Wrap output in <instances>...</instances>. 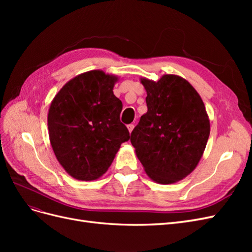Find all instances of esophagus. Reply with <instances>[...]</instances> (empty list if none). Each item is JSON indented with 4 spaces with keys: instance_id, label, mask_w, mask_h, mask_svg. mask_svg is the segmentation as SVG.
Wrapping results in <instances>:
<instances>
[{
    "instance_id": "obj_1",
    "label": "esophagus",
    "mask_w": 252,
    "mask_h": 252,
    "mask_svg": "<svg viewBox=\"0 0 252 252\" xmlns=\"http://www.w3.org/2000/svg\"><path fill=\"white\" fill-rule=\"evenodd\" d=\"M127 128H128V130H129V132H131V131L133 130V128H134V126H133L132 124H129V125L127 126Z\"/></svg>"
}]
</instances>
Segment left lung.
<instances>
[{"label": "left lung", "mask_w": 252, "mask_h": 252, "mask_svg": "<svg viewBox=\"0 0 252 252\" xmlns=\"http://www.w3.org/2000/svg\"><path fill=\"white\" fill-rule=\"evenodd\" d=\"M147 93V112L130 142L145 172L158 184H173L191 173L210 134L204 102L193 86L177 74L140 79Z\"/></svg>", "instance_id": "obj_1"}]
</instances>
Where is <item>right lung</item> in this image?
<instances>
[{
	"mask_svg": "<svg viewBox=\"0 0 252 252\" xmlns=\"http://www.w3.org/2000/svg\"><path fill=\"white\" fill-rule=\"evenodd\" d=\"M119 80L98 69L83 72L68 81L51 101L47 117L51 147L75 180L101 178L122 143L130 138L120 121L123 105L113 94Z\"/></svg>",
	"mask_w": 252,
	"mask_h": 252,
	"instance_id": "add662e5",
	"label": "right lung"
}]
</instances>
